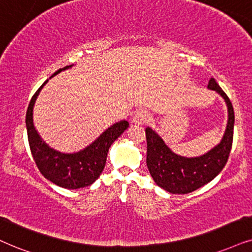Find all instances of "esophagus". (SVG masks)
Here are the masks:
<instances>
[{
    "mask_svg": "<svg viewBox=\"0 0 252 252\" xmlns=\"http://www.w3.org/2000/svg\"><path fill=\"white\" fill-rule=\"evenodd\" d=\"M150 120V113L145 110H139L137 111V113L133 115V119H132V122L135 124H138V126H141V124H144L148 122Z\"/></svg>",
    "mask_w": 252,
    "mask_h": 252,
    "instance_id": "1",
    "label": "esophagus"
}]
</instances>
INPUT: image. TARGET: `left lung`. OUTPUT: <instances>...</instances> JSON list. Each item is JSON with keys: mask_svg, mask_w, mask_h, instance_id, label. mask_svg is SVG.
Returning <instances> with one entry per match:
<instances>
[{"mask_svg": "<svg viewBox=\"0 0 252 252\" xmlns=\"http://www.w3.org/2000/svg\"><path fill=\"white\" fill-rule=\"evenodd\" d=\"M207 88L216 92L224 100L228 121L221 141L205 155L184 157L174 154L154 129L150 126L145 129L148 142L146 165L150 174L159 187L172 194H187L208 184L222 171L230 154L235 123L234 108L214 78H211Z\"/></svg>", "mask_w": 252, "mask_h": 252, "instance_id": "1", "label": "left lung"}]
</instances>
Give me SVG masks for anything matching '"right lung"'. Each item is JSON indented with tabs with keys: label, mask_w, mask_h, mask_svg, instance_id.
I'll return each mask as SVG.
<instances>
[{
	"label": "right lung",
	"mask_w": 252,
	"mask_h": 252,
	"mask_svg": "<svg viewBox=\"0 0 252 252\" xmlns=\"http://www.w3.org/2000/svg\"><path fill=\"white\" fill-rule=\"evenodd\" d=\"M73 66L74 65L59 68L51 78ZM47 81L49 79L38 88L31 98L25 117L31 154L40 173L57 186L67 189H78L91 186L102 173L110 145L128 129L129 122L122 120L114 123L104 130L94 142L78 152L65 154L55 150L41 138L33 124L34 103Z\"/></svg>",
	"instance_id": "right-lung-1"
}]
</instances>
